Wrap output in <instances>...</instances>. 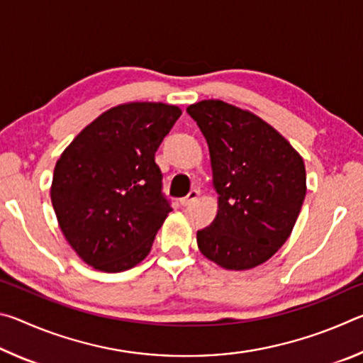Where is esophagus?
Returning a JSON list of instances; mask_svg holds the SVG:
<instances>
[{
	"instance_id": "obj_1",
	"label": "esophagus",
	"mask_w": 363,
	"mask_h": 363,
	"mask_svg": "<svg viewBox=\"0 0 363 363\" xmlns=\"http://www.w3.org/2000/svg\"><path fill=\"white\" fill-rule=\"evenodd\" d=\"M196 199H199V190H190L187 196L181 199V205L182 206H190Z\"/></svg>"
}]
</instances>
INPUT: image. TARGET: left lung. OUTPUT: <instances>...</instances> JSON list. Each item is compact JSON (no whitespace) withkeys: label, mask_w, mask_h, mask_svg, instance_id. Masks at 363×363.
I'll use <instances>...</instances> for the list:
<instances>
[{"label":"left lung","mask_w":363,"mask_h":363,"mask_svg":"<svg viewBox=\"0 0 363 363\" xmlns=\"http://www.w3.org/2000/svg\"><path fill=\"white\" fill-rule=\"evenodd\" d=\"M208 143L218 214L196 232L203 256L229 270L259 266L277 253L306 196V168L291 144L247 110L223 101L187 107Z\"/></svg>","instance_id":"8db88e82"}]
</instances>
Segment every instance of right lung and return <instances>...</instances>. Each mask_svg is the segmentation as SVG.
<instances>
[{
    "instance_id": "obj_1",
    "label": "right lung",
    "mask_w": 363,
    "mask_h": 363,
    "mask_svg": "<svg viewBox=\"0 0 363 363\" xmlns=\"http://www.w3.org/2000/svg\"><path fill=\"white\" fill-rule=\"evenodd\" d=\"M181 113L162 102L123 104L97 116L57 160L51 201L86 264L121 272L149 255L173 211L155 152Z\"/></svg>"
}]
</instances>
